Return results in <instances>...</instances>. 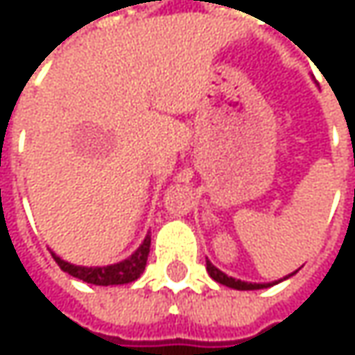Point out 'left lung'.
I'll use <instances>...</instances> for the list:
<instances>
[{
  "label": "left lung",
  "mask_w": 355,
  "mask_h": 355,
  "mask_svg": "<svg viewBox=\"0 0 355 355\" xmlns=\"http://www.w3.org/2000/svg\"><path fill=\"white\" fill-rule=\"evenodd\" d=\"M207 273H209V275H211V279H216L218 284L228 286V288H234V290H261V288L271 286V284H248V282H241V279L228 277V275H226V273H222L218 267H214L209 261H207Z\"/></svg>",
  "instance_id": "1"
}]
</instances>
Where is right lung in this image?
Here are the masks:
<instances>
[{
  "label": "right lung",
  "instance_id": "obj_1",
  "mask_svg": "<svg viewBox=\"0 0 355 355\" xmlns=\"http://www.w3.org/2000/svg\"><path fill=\"white\" fill-rule=\"evenodd\" d=\"M150 236H146L144 245L137 248L129 259L116 263V265H107V267H80V265H71L63 259H59L55 252H53V259L55 263L67 271L69 275L86 282V284H94V286H119V284H129V282H135L144 269H146V261H148V254H150Z\"/></svg>",
  "mask_w": 355,
  "mask_h": 355
}]
</instances>
